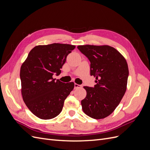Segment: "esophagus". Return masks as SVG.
<instances>
[{
	"label": "esophagus",
	"instance_id": "1",
	"mask_svg": "<svg viewBox=\"0 0 150 150\" xmlns=\"http://www.w3.org/2000/svg\"><path fill=\"white\" fill-rule=\"evenodd\" d=\"M81 88H82V85H79V84H76V83L74 84V88H75V89Z\"/></svg>",
	"mask_w": 150,
	"mask_h": 150
}]
</instances>
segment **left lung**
<instances>
[{
    "label": "left lung",
    "mask_w": 150,
    "mask_h": 150,
    "mask_svg": "<svg viewBox=\"0 0 150 150\" xmlns=\"http://www.w3.org/2000/svg\"><path fill=\"white\" fill-rule=\"evenodd\" d=\"M78 49L91 62V76L96 78L94 88L84 86L86 96L81 101L86 115L103 119L115 110L126 91L129 74L124 56L108 45H81Z\"/></svg>",
    "instance_id": "1"
}]
</instances>
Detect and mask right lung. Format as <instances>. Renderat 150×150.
Segmentation results:
<instances>
[{"label":"right lung","mask_w":150,"mask_h":150,"mask_svg":"<svg viewBox=\"0 0 150 150\" xmlns=\"http://www.w3.org/2000/svg\"><path fill=\"white\" fill-rule=\"evenodd\" d=\"M74 45L53 43L35 46L22 63L20 70L21 94L25 105L42 120H50L61 112L64 102L74 87L52 78L59 75L67 56Z\"/></svg>","instance_id":"add662e5"}]
</instances>
